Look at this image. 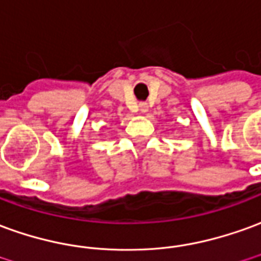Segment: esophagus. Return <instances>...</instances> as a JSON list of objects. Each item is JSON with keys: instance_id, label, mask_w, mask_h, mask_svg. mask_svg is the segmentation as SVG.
<instances>
[{"instance_id": "1", "label": "esophagus", "mask_w": 261, "mask_h": 261, "mask_svg": "<svg viewBox=\"0 0 261 261\" xmlns=\"http://www.w3.org/2000/svg\"><path fill=\"white\" fill-rule=\"evenodd\" d=\"M138 107H140V112H141V113L148 112V105H147L145 101H141V103L138 105Z\"/></svg>"}]
</instances>
